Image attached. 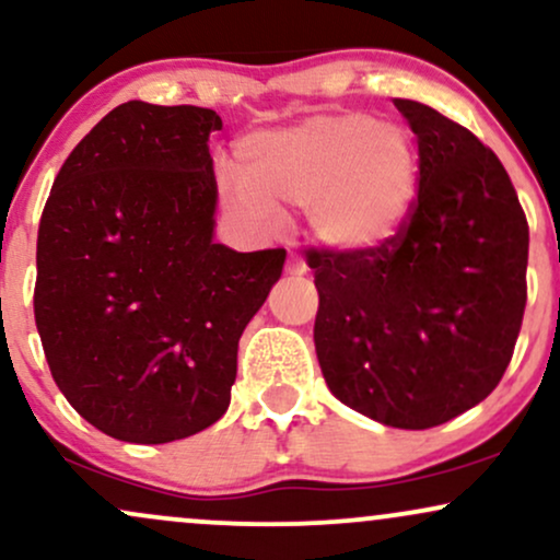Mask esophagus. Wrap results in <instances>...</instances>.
<instances>
[{
    "instance_id": "34e87169",
    "label": "esophagus",
    "mask_w": 560,
    "mask_h": 560,
    "mask_svg": "<svg viewBox=\"0 0 560 560\" xmlns=\"http://www.w3.org/2000/svg\"><path fill=\"white\" fill-rule=\"evenodd\" d=\"M287 273H289V276H305V273H307L305 260H302L298 253H289V258H287Z\"/></svg>"
}]
</instances>
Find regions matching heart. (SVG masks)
I'll use <instances>...</instances> for the list:
<instances>
[{
	"mask_svg": "<svg viewBox=\"0 0 560 560\" xmlns=\"http://www.w3.org/2000/svg\"><path fill=\"white\" fill-rule=\"evenodd\" d=\"M236 178L223 184L236 213L271 221L279 208H305L326 247L369 253L405 226L421 165L402 126L339 113L249 133L236 147Z\"/></svg>",
	"mask_w": 560,
	"mask_h": 560,
	"instance_id": "obj_1",
	"label": "heart"
}]
</instances>
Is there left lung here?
<instances>
[{
	"label": "left lung",
	"mask_w": 560,
	"mask_h": 560,
	"mask_svg": "<svg viewBox=\"0 0 560 560\" xmlns=\"http://www.w3.org/2000/svg\"><path fill=\"white\" fill-rule=\"evenodd\" d=\"M419 141V197L369 253L311 249L313 342L331 395L384 427L432 429L485 400L522 331L529 226L498 155L395 100Z\"/></svg>",
	"instance_id": "obj_1"
}]
</instances>
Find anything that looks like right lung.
Segmentation results:
<instances>
[{"instance_id":"right-lung-1","label":"right lung","mask_w":560,"mask_h":560,"mask_svg":"<svg viewBox=\"0 0 560 560\" xmlns=\"http://www.w3.org/2000/svg\"><path fill=\"white\" fill-rule=\"evenodd\" d=\"M215 110L124 102L70 152L44 205L34 316L66 400L137 445L226 413L236 350L284 249L218 244Z\"/></svg>"}]
</instances>
